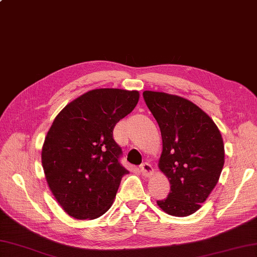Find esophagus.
I'll return each mask as SVG.
<instances>
[{"mask_svg": "<svg viewBox=\"0 0 257 257\" xmlns=\"http://www.w3.org/2000/svg\"><path fill=\"white\" fill-rule=\"evenodd\" d=\"M140 171L142 173V175L143 176H147V177L151 176L153 174V172H154L152 165L150 163H147V162L140 165Z\"/></svg>", "mask_w": 257, "mask_h": 257, "instance_id": "obj_1", "label": "esophagus"}]
</instances>
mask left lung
<instances>
[{
	"mask_svg": "<svg viewBox=\"0 0 257 257\" xmlns=\"http://www.w3.org/2000/svg\"><path fill=\"white\" fill-rule=\"evenodd\" d=\"M143 98L162 136L159 169L171 192L158 200L164 212L187 217L201 207L216 186L224 164V145L217 124L186 98L145 91Z\"/></svg>",
	"mask_w": 257,
	"mask_h": 257,
	"instance_id": "8db88e82",
	"label": "left lung"
}]
</instances>
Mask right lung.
I'll list each match as a JSON object with an SVG mask.
<instances>
[{"instance_id": "1", "label": "right lung", "mask_w": 257, "mask_h": 257, "mask_svg": "<svg viewBox=\"0 0 257 257\" xmlns=\"http://www.w3.org/2000/svg\"><path fill=\"white\" fill-rule=\"evenodd\" d=\"M138 91L96 88L71 101L47 133L41 163L52 195L69 216L100 217L114 201L128 171L112 138L116 123L138 104Z\"/></svg>"}]
</instances>
